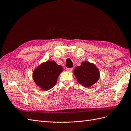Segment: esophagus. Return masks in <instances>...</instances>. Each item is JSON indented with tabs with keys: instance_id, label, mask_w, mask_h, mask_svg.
I'll list each match as a JSON object with an SVG mask.
<instances>
[{
	"instance_id": "34e87169",
	"label": "esophagus",
	"mask_w": 131,
	"mask_h": 131,
	"mask_svg": "<svg viewBox=\"0 0 131 131\" xmlns=\"http://www.w3.org/2000/svg\"><path fill=\"white\" fill-rule=\"evenodd\" d=\"M66 70L69 71V72H71L73 70V68H67Z\"/></svg>"
}]
</instances>
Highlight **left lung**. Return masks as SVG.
Returning <instances> with one entry per match:
<instances>
[{
	"label": "left lung",
	"instance_id": "1",
	"mask_svg": "<svg viewBox=\"0 0 131 131\" xmlns=\"http://www.w3.org/2000/svg\"><path fill=\"white\" fill-rule=\"evenodd\" d=\"M74 74L78 83L85 87H90L98 80L100 74L98 69L93 63L85 61L80 66L76 67Z\"/></svg>",
	"mask_w": 131,
	"mask_h": 131
}]
</instances>
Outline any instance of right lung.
Returning <instances> with one entry per match:
<instances>
[{"label": "right lung", "instance_id": "add662e5", "mask_svg": "<svg viewBox=\"0 0 131 131\" xmlns=\"http://www.w3.org/2000/svg\"><path fill=\"white\" fill-rule=\"evenodd\" d=\"M62 71L61 66L56 64L53 61H48L36 69L33 78L37 85L44 90H47L55 85Z\"/></svg>", "mask_w": 131, "mask_h": 131}]
</instances>
